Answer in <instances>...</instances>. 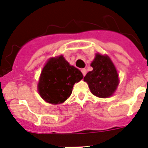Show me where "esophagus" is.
<instances>
[{"label": "esophagus", "mask_w": 148, "mask_h": 148, "mask_svg": "<svg viewBox=\"0 0 148 148\" xmlns=\"http://www.w3.org/2000/svg\"><path fill=\"white\" fill-rule=\"evenodd\" d=\"M81 72H82V74H83V75L85 76L86 74V68H82Z\"/></svg>", "instance_id": "1"}]
</instances>
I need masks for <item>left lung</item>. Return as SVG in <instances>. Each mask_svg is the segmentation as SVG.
Returning a JSON list of instances; mask_svg holds the SVG:
<instances>
[{
    "label": "left lung",
    "instance_id": "left-lung-1",
    "mask_svg": "<svg viewBox=\"0 0 148 148\" xmlns=\"http://www.w3.org/2000/svg\"><path fill=\"white\" fill-rule=\"evenodd\" d=\"M91 66L93 70L84 78L91 92L103 99L111 96L119 84V75L112 61L108 56L97 53Z\"/></svg>",
    "mask_w": 148,
    "mask_h": 148
}]
</instances>
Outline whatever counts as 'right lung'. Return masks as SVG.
Returning a JSON list of instances; mask_svg holds the SVG:
<instances>
[{
    "instance_id": "right-lung-1",
    "label": "right lung",
    "mask_w": 148,
    "mask_h": 148,
    "mask_svg": "<svg viewBox=\"0 0 148 148\" xmlns=\"http://www.w3.org/2000/svg\"><path fill=\"white\" fill-rule=\"evenodd\" d=\"M83 77L81 71L70 65L62 56L51 58L40 76L38 92L47 102L59 105L70 96L74 84Z\"/></svg>"
}]
</instances>
